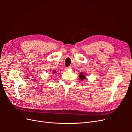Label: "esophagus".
<instances>
[{
  "label": "esophagus",
  "instance_id": "1",
  "mask_svg": "<svg viewBox=\"0 0 132 132\" xmlns=\"http://www.w3.org/2000/svg\"><path fill=\"white\" fill-rule=\"evenodd\" d=\"M71 69V67H68L65 68V69L66 70H68V69Z\"/></svg>",
  "mask_w": 132,
  "mask_h": 132
}]
</instances>
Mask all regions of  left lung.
<instances>
[{
  "label": "left lung",
  "mask_w": 132,
  "mask_h": 132,
  "mask_svg": "<svg viewBox=\"0 0 132 132\" xmlns=\"http://www.w3.org/2000/svg\"><path fill=\"white\" fill-rule=\"evenodd\" d=\"M79 78L81 80H83L84 79H85V74H84L83 72H81L80 73V75H79Z\"/></svg>",
  "instance_id": "1"
}]
</instances>
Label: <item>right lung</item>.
<instances>
[{
  "label": "right lung",
  "instance_id": "obj_1",
  "mask_svg": "<svg viewBox=\"0 0 132 132\" xmlns=\"http://www.w3.org/2000/svg\"><path fill=\"white\" fill-rule=\"evenodd\" d=\"M56 73V71H55V70H53V73Z\"/></svg>",
  "mask_w": 132,
  "mask_h": 132
}]
</instances>
